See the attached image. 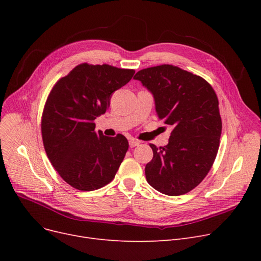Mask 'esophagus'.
<instances>
[{
    "mask_svg": "<svg viewBox=\"0 0 261 261\" xmlns=\"http://www.w3.org/2000/svg\"><path fill=\"white\" fill-rule=\"evenodd\" d=\"M140 141H138V140H135V139H132V140H130L129 141V146L131 147V148H133V147H136V146H139L140 145Z\"/></svg>",
    "mask_w": 261,
    "mask_h": 261,
    "instance_id": "obj_1",
    "label": "esophagus"
}]
</instances>
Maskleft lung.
<instances>
[{"mask_svg":"<svg viewBox=\"0 0 261 261\" xmlns=\"http://www.w3.org/2000/svg\"><path fill=\"white\" fill-rule=\"evenodd\" d=\"M134 79L153 95L159 118L172 128L166 146L150 144L147 182L164 195H184L203 181L218 152L222 121L217 95L202 77L170 64L144 68Z\"/></svg>","mask_w":261,"mask_h":261,"instance_id":"8db88e82","label":"left lung"}]
</instances>
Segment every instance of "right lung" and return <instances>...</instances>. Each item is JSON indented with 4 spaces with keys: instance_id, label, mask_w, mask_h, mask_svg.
I'll return each mask as SVG.
<instances>
[{
    "instance_id": "add662e5",
    "label": "right lung",
    "mask_w": 261,
    "mask_h": 261,
    "mask_svg": "<svg viewBox=\"0 0 261 261\" xmlns=\"http://www.w3.org/2000/svg\"><path fill=\"white\" fill-rule=\"evenodd\" d=\"M134 73L81 63L51 89L41 120L43 145L54 168L72 187L92 191L114 179L128 140L122 134L111 138L97 132L94 120L106 113L112 94Z\"/></svg>"
}]
</instances>
